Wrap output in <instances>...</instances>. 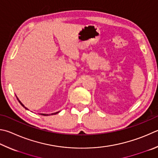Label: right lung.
Instances as JSON below:
<instances>
[{
  "label": "right lung",
  "instance_id": "obj_1",
  "mask_svg": "<svg viewBox=\"0 0 158 158\" xmlns=\"http://www.w3.org/2000/svg\"><path fill=\"white\" fill-rule=\"evenodd\" d=\"M17 99H18V100H19V103H20V104H21V106H23V107H24V108H25V109H27V110H28V109H27V108L26 107H25V106H24V105H23V104H22V103H21V102H20V101H19V99L18 98H17ZM59 113V112H57V113H52V114H57V113ZM42 114V115H44V116H47V115H48V114Z\"/></svg>",
  "mask_w": 158,
  "mask_h": 158
}]
</instances>
